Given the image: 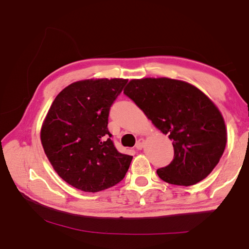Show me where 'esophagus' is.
Listing matches in <instances>:
<instances>
[{"label":"esophagus","mask_w":249,"mask_h":249,"mask_svg":"<svg viewBox=\"0 0 249 249\" xmlns=\"http://www.w3.org/2000/svg\"><path fill=\"white\" fill-rule=\"evenodd\" d=\"M144 146V139H139L136 143V149L137 150H142Z\"/></svg>","instance_id":"34e87169"}]
</instances>
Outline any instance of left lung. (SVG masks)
I'll list each match as a JSON object with an SVG mask.
<instances>
[{
  "label": "left lung",
  "instance_id": "obj_1",
  "mask_svg": "<svg viewBox=\"0 0 249 249\" xmlns=\"http://www.w3.org/2000/svg\"><path fill=\"white\" fill-rule=\"evenodd\" d=\"M124 94L172 140L173 160L156 171L162 181L190 186L212 172L225 151L227 131L221 113L205 94L169 78L135 79Z\"/></svg>",
  "mask_w": 249,
  "mask_h": 249
}]
</instances>
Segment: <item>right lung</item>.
I'll return each mask as SVG.
<instances>
[{
	"mask_svg": "<svg viewBox=\"0 0 249 249\" xmlns=\"http://www.w3.org/2000/svg\"><path fill=\"white\" fill-rule=\"evenodd\" d=\"M125 79L71 83L57 95L41 126L44 151L57 174L71 186L97 193L114 186L133 156L115 149L108 130L110 108Z\"/></svg>",
	"mask_w": 249,
	"mask_h": 249,
	"instance_id": "obj_1",
	"label": "right lung"
}]
</instances>
